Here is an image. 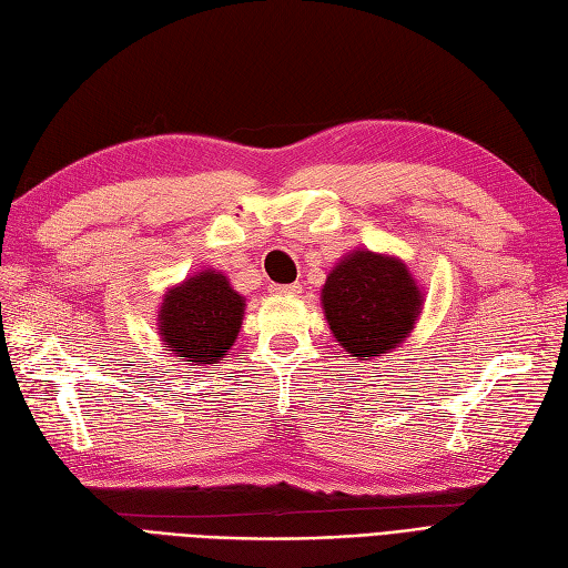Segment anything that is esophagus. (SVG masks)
Segmentation results:
<instances>
[{"mask_svg": "<svg viewBox=\"0 0 568 568\" xmlns=\"http://www.w3.org/2000/svg\"><path fill=\"white\" fill-rule=\"evenodd\" d=\"M270 292L276 294V296H296L301 294V284H272Z\"/></svg>", "mask_w": 568, "mask_h": 568, "instance_id": "obj_1", "label": "esophagus"}]
</instances>
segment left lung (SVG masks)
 <instances>
[{"label": "left lung", "instance_id": "left-lung-1", "mask_svg": "<svg viewBox=\"0 0 568 568\" xmlns=\"http://www.w3.org/2000/svg\"><path fill=\"white\" fill-rule=\"evenodd\" d=\"M325 321L349 357H382L413 331L423 292L398 257L355 250L327 274Z\"/></svg>", "mask_w": 568, "mask_h": 568}]
</instances>
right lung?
Instances as JSON below:
<instances>
[{
    "mask_svg": "<svg viewBox=\"0 0 568 568\" xmlns=\"http://www.w3.org/2000/svg\"><path fill=\"white\" fill-rule=\"evenodd\" d=\"M245 298L216 270L186 276L162 296L158 333L170 355L192 367L219 364L243 325Z\"/></svg>",
    "mask_w": 568,
    "mask_h": 568,
    "instance_id": "1",
    "label": "right lung"
}]
</instances>
